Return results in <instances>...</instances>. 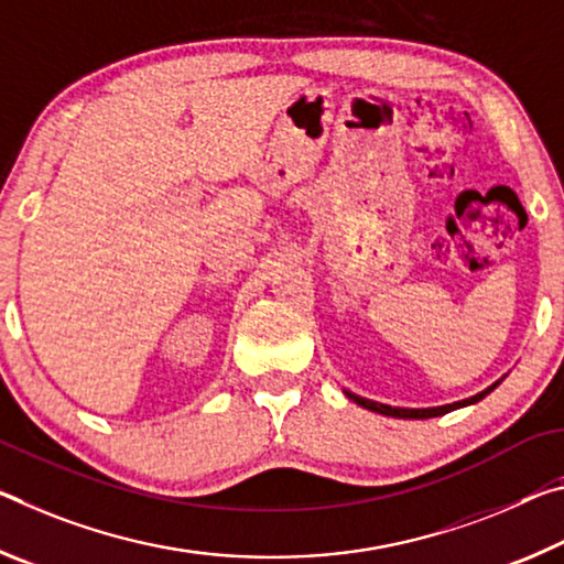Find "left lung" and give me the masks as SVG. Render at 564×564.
I'll return each mask as SVG.
<instances>
[{
    "mask_svg": "<svg viewBox=\"0 0 564 564\" xmlns=\"http://www.w3.org/2000/svg\"><path fill=\"white\" fill-rule=\"evenodd\" d=\"M497 384H492L490 390L479 392L475 397H469V400L463 402H455V404H442V408H427V410H404V408H390V404H380V402H372V400H365V397H355L352 392H347V397H352L357 404H362V408L372 410V412H380L387 414V417H400V420H430V417H440V414H447L457 408H465V404H475L482 400L485 394H490Z\"/></svg>",
    "mask_w": 564,
    "mask_h": 564,
    "instance_id": "1",
    "label": "left lung"
}]
</instances>
